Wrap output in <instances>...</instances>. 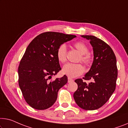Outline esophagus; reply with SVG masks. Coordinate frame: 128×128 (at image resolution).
Listing matches in <instances>:
<instances>
[{"mask_svg": "<svg viewBox=\"0 0 128 128\" xmlns=\"http://www.w3.org/2000/svg\"><path fill=\"white\" fill-rule=\"evenodd\" d=\"M72 82H73V79H72L71 78H68V83Z\"/></svg>", "mask_w": 128, "mask_h": 128, "instance_id": "obj_1", "label": "esophagus"}]
</instances>
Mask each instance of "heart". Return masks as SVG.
<instances>
[{
  "instance_id": "1",
  "label": "heart",
  "mask_w": 128,
  "mask_h": 128,
  "mask_svg": "<svg viewBox=\"0 0 128 128\" xmlns=\"http://www.w3.org/2000/svg\"><path fill=\"white\" fill-rule=\"evenodd\" d=\"M73 46L80 53L79 61L88 66L92 62V56L89 53L88 47L84 42L78 41L73 44ZM56 56L59 62L64 63L66 61V48L65 44L59 46L56 52ZM84 72V68L81 64L68 63L64 65L62 72L70 78H76L80 76Z\"/></svg>"
}]
</instances>
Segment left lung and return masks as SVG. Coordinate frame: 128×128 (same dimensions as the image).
Masks as SVG:
<instances>
[{
  "label": "left lung",
  "instance_id": "left-lung-1",
  "mask_svg": "<svg viewBox=\"0 0 128 128\" xmlns=\"http://www.w3.org/2000/svg\"><path fill=\"white\" fill-rule=\"evenodd\" d=\"M90 40L94 51V61L83 79L91 80L87 84L83 79L75 82L78 89L74 94L76 104L83 109L94 110L106 104L116 87L118 70L115 54L111 47L94 36H82Z\"/></svg>",
  "mask_w": 128,
  "mask_h": 128
}]
</instances>
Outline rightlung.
Masks as SVG:
<instances>
[{"mask_svg":"<svg viewBox=\"0 0 128 128\" xmlns=\"http://www.w3.org/2000/svg\"><path fill=\"white\" fill-rule=\"evenodd\" d=\"M76 37L47 32L37 36L28 45L18 67V83L24 100L32 108L45 110L56 102L59 89L68 81L66 75L50 80L62 70L57 50Z\"/></svg>","mask_w":128,"mask_h":128,"instance_id":"1","label":"right lung"}]
</instances>
